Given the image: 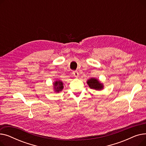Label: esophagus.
Instances as JSON below:
<instances>
[{
  "mask_svg": "<svg viewBox=\"0 0 146 146\" xmlns=\"http://www.w3.org/2000/svg\"><path fill=\"white\" fill-rule=\"evenodd\" d=\"M73 74L74 76V77H75V78H78V76H79V72L78 71H74L73 72Z\"/></svg>",
  "mask_w": 146,
  "mask_h": 146,
  "instance_id": "34e87169",
  "label": "esophagus"
}]
</instances>
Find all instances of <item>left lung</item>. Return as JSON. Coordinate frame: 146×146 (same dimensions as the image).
I'll return each instance as SVG.
<instances>
[{
  "label": "left lung",
  "mask_w": 146,
  "mask_h": 146,
  "mask_svg": "<svg viewBox=\"0 0 146 146\" xmlns=\"http://www.w3.org/2000/svg\"><path fill=\"white\" fill-rule=\"evenodd\" d=\"M87 83L90 89H95L96 90H101L104 89V85L101 83L98 79L96 78H90L88 80Z\"/></svg>",
  "instance_id": "1"
}]
</instances>
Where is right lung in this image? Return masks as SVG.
Segmentation results:
<instances>
[{"mask_svg": "<svg viewBox=\"0 0 146 146\" xmlns=\"http://www.w3.org/2000/svg\"><path fill=\"white\" fill-rule=\"evenodd\" d=\"M53 86L54 90V91L56 92H59L62 90L64 88L63 83L61 80H56L53 83Z\"/></svg>", "mask_w": 146, "mask_h": 146, "instance_id": "add662e5", "label": "right lung"}]
</instances>
